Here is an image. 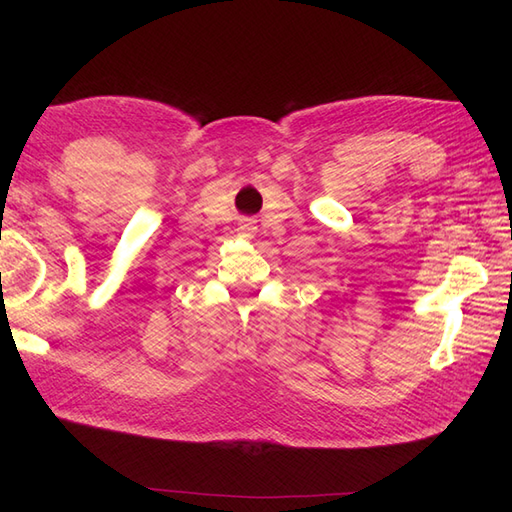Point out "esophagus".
Returning a JSON list of instances; mask_svg holds the SVG:
<instances>
[{
	"label": "esophagus",
	"mask_w": 512,
	"mask_h": 512,
	"mask_svg": "<svg viewBox=\"0 0 512 512\" xmlns=\"http://www.w3.org/2000/svg\"><path fill=\"white\" fill-rule=\"evenodd\" d=\"M237 230H239V235L245 237V239H252L256 235V226H254L252 220H243Z\"/></svg>",
	"instance_id": "34e87169"
}]
</instances>
